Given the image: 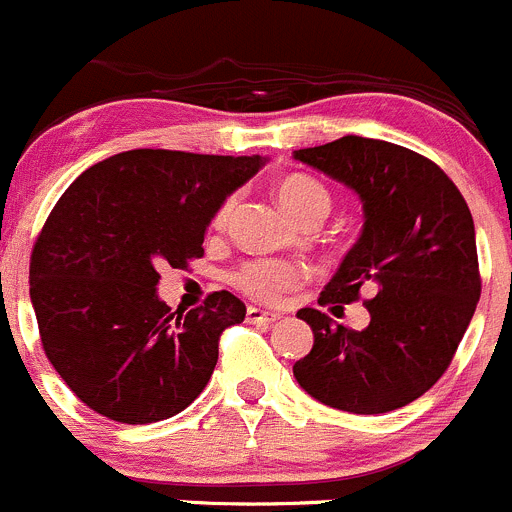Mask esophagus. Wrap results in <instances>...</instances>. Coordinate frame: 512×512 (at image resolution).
<instances>
[{
  "instance_id": "obj_1",
  "label": "esophagus",
  "mask_w": 512,
  "mask_h": 512,
  "mask_svg": "<svg viewBox=\"0 0 512 512\" xmlns=\"http://www.w3.org/2000/svg\"><path fill=\"white\" fill-rule=\"evenodd\" d=\"M281 318V313L276 311H263L258 306H249L246 308V321L249 323H276Z\"/></svg>"
}]
</instances>
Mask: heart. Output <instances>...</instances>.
Returning <instances> with one entry per match:
<instances>
[{
    "label": "heart",
    "mask_w": 512,
    "mask_h": 512,
    "mask_svg": "<svg viewBox=\"0 0 512 512\" xmlns=\"http://www.w3.org/2000/svg\"><path fill=\"white\" fill-rule=\"evenodd\" d=\"M276 196L283 209L301 224L303 219H326L331 211V194L326 186L318 184L316 179L303 174L286 176L276 186ZM231 214V201L221 206L216 214V226L224 224ZM306 278V268L296 261H276V258H263V261H251L236 271L234 281L241 291L251 296L263 298V301H276L283 293L296 288Z\"/></svg>",
    "instance_id": "b5f03b06"
}]
</instances>
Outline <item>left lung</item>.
Segmentation results:
<instances>
[{"label": "left lung", "instance_id": "obj_1", "mask_svg": "<svg viewBox=\"0 0 512 512\" xmlns=\"http://www.w3.org/2000/svg\"><path fill=\"white\" fill-rule=\"evenodd\" d=\"M293 159L341 181L363 204L361 236L318 303H353L373 291L361 331L316 308L296 313L311 326L313 348L293 376L338 411L376 416L408 406L443 376L478 306L468 204L440 166L391 141L351 134Z\"/></svg>", "mask_w": 512, "mask_h": 512}]
</instances>
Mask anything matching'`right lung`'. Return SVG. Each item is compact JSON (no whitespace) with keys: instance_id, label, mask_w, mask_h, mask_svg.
I'll list each match as a JSON object with an SVG mask.
<instances>
[{"instance_id":"1","label":"right lung","mask_w":512,"mask_h":512,"mask_svg":"<svg viewBox=\"0 0 512 512\" xmlns=\"http://www.w3.org/2000/svg\"><path fill=\"white\" fill-rule=\"evenodd\" d=\"M263 156L134 149L86 169L49 214L29 263V296L52 366L116 423H156L196 401L224 328L246 318L229 291L189 313L156 293L159 268L204 256L226 196Z\"/></svg>"}]
</instances>
